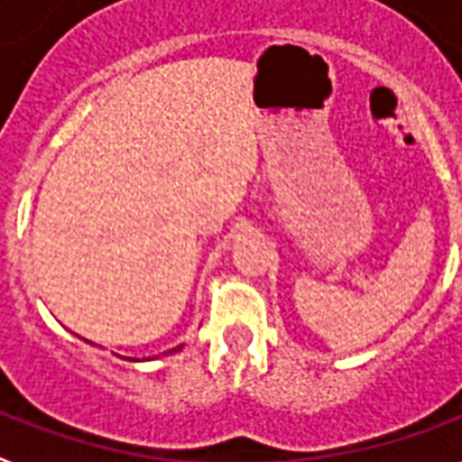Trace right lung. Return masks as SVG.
Here are the masks:
<instances>
[{
	"mask_svg": "<svg viewBox=\"0 0 462 462\" xmlns=\"http://www.w3.org/2000/svg\"><path fill=\"white\" fill-rule=\"evenodd\" d=\"M180 349H181V345L174 346V349H170V352H180ZM130 362H140V359H130Z\"/></svg>",
	"mask_w": 462,
	"mask_h": 462,
	"instance_id": "obj_1",
	"label": "right lung"
}]
</instances>
